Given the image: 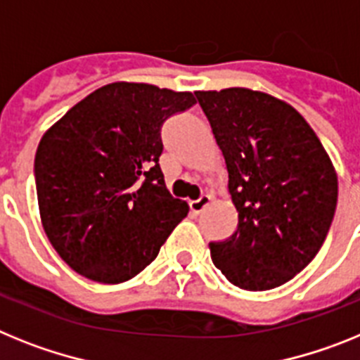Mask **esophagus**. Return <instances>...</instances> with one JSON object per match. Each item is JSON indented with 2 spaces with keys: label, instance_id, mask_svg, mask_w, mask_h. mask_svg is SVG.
<instances>
[{
  "label": "esophagus",
  "instance_id": "34e87169",
  "mask_svg": "<svg viewBox=\"0 0 360 360\" xmlns=\"http://www.w3.org/2000/svg\"><path fill=\"white\" fill-rule=\"evenodd\" d=\"M210 199H212L210 195H208V193H205V195H201V198L195 199V201H190V210H192L193 214H201L206 206L210 205Z\"/></svg>",
  "mask_w": 360,
  "mask_h": 360
}]
</instances>
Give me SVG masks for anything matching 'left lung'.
Returning a JSON list of instances; mask_svg holds the SVG:
<instances>
[{"instance_id": "left-lung-1", "label": "left lung", "mask_w": 360, "mask_h": 360, "mask_svg": "<svg viewBox=\"0 0 360 360\" xmlns=\"http://www.w3.org/2000/svg\"><path fill=\"white\" fill-rule=\"evenodd\" d=\"M224 155L237 230L210 243L212 261L243 290L264 292L304 270L337 206V174L299 112L250 89L195 92Z\"/></svg>"}]
</instances>
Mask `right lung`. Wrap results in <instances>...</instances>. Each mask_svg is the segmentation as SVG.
Wrapping results in <instances>:
<instances>
[{
  "mask_svg": "<svg viewBox=\"0 0 360 360\" xmlns=\"http://www.w3.org/2000/svg\"><path fill=\"white\" fill-rule=\"evenodd\" d=\"M192 105V92L120 81L46 130L34 161L37 205L50 245L72 270L117 284L158 257L188 214L165 186L161 127Z\"/></svg>",
  "mask_w": 360,
  "mask_h": 360,
  "instance_id": "right-lung-1",
  "label": "right lung"
}]
</instances>
